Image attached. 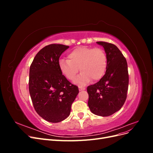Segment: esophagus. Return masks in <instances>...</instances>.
<instances>
[{"label":"esophagus","mask_w":153,"mask_h":153,"mask_svg":"<svg viewBox=\"0 0 153 153\" xmlns=\"http://www.w3.org/2000/svg\"><path fill=\"white\" fill-rule=\"evenodd\" d=\"M85 89V88L84 87H79V91H84Z\"/></svg>","instance_id":"esophagus-1"}]
</instances>
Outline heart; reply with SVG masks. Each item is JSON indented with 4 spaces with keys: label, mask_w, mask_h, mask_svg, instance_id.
Wrapping results in <instances>:
<instances>
[{
    "label": "heart",
    "mask_w": 153,
    "mask_h": 153,
    "mask_svg": "<svg viewBox=\"0 0 153 153\" xmlns=\"http://www.w3.org/2000/svg\"><path fill=\"white\" fill-rule=\"evenodd\" d=\"M68 60L59 61V68L61 73L69 80H73L80 69V75L74 82L85 85L92 79L100 80L107 67V56L105 50L100 48L80 47L74 49L68 55Z\"/></svg>",
    "instance_id": "heart-1"
}]
</instances>
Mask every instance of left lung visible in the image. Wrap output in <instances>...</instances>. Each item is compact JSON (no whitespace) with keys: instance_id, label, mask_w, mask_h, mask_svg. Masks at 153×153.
Returning <instances> with one entry per match:
<instances>
[{"instance_id":"obj_1","label":"left lung","mask_w":153,"mask_h":153,"mask_svg":"<svg viewBox=\"0 0 153 153\" xmlns=\"http://www.w3.org/2000/svg\"><path fill=\"white\" fill-rule=\"evenodd\" d=\"M104 48L107 56L105 75L94 85L88 86V106L91 112L106 117L117 112L127 97L129 75L126 59L114 44L96 42Z\"/></svg>"}]
</instances>
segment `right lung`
Instances as JSON below:
<instances>
[{
    "label": "right lung",
    "mask_w": 153,
    "mask_h": 153,
    "mask_svg": "<svg viewBox=\"0 0 153 153\" xmlns=\"http://www.w3.org/2000/svg\"><path fill=\"white\" fill-rule=\"evenodd\" d=\"M69 48L51 44L39 51L29 70V89L36 112L50 123L66 119L79 91L61 73L59 57Z\"/></svg>",
    "instance_id": "right-lung-1"
}]
</instances>
